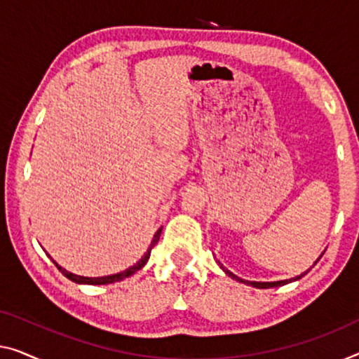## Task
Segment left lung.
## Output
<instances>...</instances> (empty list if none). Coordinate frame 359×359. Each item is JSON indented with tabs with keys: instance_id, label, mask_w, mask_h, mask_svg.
I'll return each mask as SVG.
<instances>
[{
	"instance_id": "left-lung-1",
	"label": "left lung",
	"mask_w": 359,
	"mask_h": 359,
	"mask_svg": "<svg viewBox=\"0 0 359 359\" xmlns=\"http://www.w3.org/2000/svg\"><path fill=\"white\" fill-rule=\"evenodd\" d=\"M323 255H324V253H323ZM323 255H320V256H323ZM320 256H319V258L316 259V263H318V261L320 259ZM316 263H314V264H316ZM217 264L221 266V269H222L224 272H226V274H227L229 277H232L233 280H237V282H242V283H247V285L256 287V288H272V287H280V285H285V283H288V282H293V280H298V279H302V277H303L304 274H306V272L309 271V269H308V271H304L303 274H299V276H297V277H293V279H287V280H277V282H255V280H245V279H240V277H237V276H235V274H232L231 271L226 269V267H224L221 263H219V261H217ZM314 264H313V266H314Z\"/></svg>"
}]
</instances>
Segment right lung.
<instances>
[{"label":"right lung","instance_id":"1","mask_svg":"<svg viewBox=\"0 0 359 359\" xmlns=\"http://www.w3.org/2000/svg\"><path fill=\"white\" fill-rule=\"evenodd\" d=\"M161 231H163V229H159V231H158L156 233H154V237H153V240H151V243H149V247H148V250H147V253L142 256L140 261H137V263L133 264V266L127 267L126 271L117 272V274H111V276H104V277H83V276H77V274H72V272L66 271V269H64V267H61L60 264H57L55 259H51V261H53V263L56 264L57 269H60V271L62 272V276H66L69 280H72V282H76V283H87V285H106V283L119 282V280H124V279H127V277L133 276V274H135L137 271H140L142 267L148 263L149 255H151V250L154 248V245L158 243L159 235H161Z\"/></svg>","mask_w":359,"mask_h":359}]
</instances>
